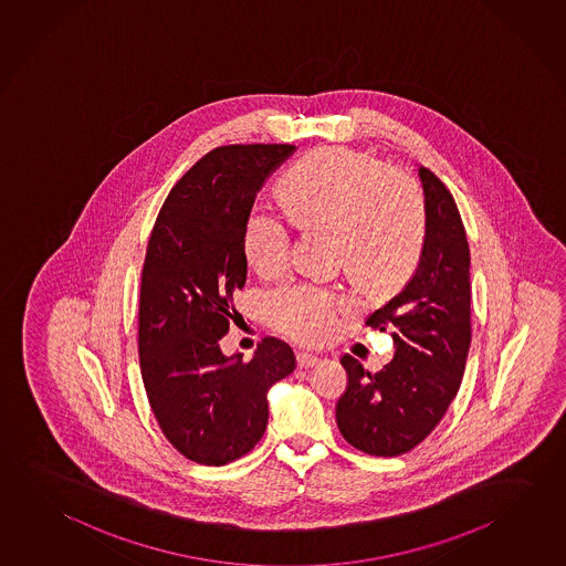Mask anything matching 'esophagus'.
<instances>
[{
    "label": "esophagus",
    "instance_id": "1",
    "mask_svg": "<svg viewBox=\"0 0 566 566\" xmlns=\"http://www.w3.org/2000/svg\"><path fill=\"white\" fill-rule=\"evenodd\" d=\"M317 361H319V357L314 356V354H306V352H300V354H296L297 367L316 366Z\"/></svg>",
    "mask_w": 566,
    "mask_h": 566
}]
</instances>
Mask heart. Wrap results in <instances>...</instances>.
Listing matches in <instances>:
<instances>
[{"mask_svg":"<svg viewBox=\"0 0 566 566\" xmlns=\"http://www.w3.org/2000/svg\"><path fill=\"white\" fill-rule=\"evenodd\" d=\"M282 200L300 227L334 230L337 264L359 286H391L416 266L426 237V205L406 172L354 150H322L287 172ZM242 247L252 269L276 276L290 260V222L270 205L254 207ZM346 306L339 287L286 282L262 296L260 310L282 336L322 342L334 334Z\"/></svg>","mask_w":566,"mask_h":566,"instance_id":"obj_1","label":"heart"}]
</instances>
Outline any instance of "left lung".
<instances>
[{
  "label": "left lung",
  "mask_w": 566,
  "mask_h": 566,
  "mask_svg": "<svg viewBox=\"0 0 566 566\" xmlns=\"http://www.w3.org/2000/svg\"><path fill=\"white\" fill-rule=\"evenodd\" d=\"M426 195V239L406 287L366 326L391 329L394 359L371 374L342 357L347 389L336 406L339 433L367 455L411 451L446 416L459 391L471 346L469 242L455 199L436 172L419 167Z\"/></svg>",
  "instance_id": "left-lung-1"
}]
</instances>
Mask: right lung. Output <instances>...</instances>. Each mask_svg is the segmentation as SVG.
Segmentation results:
<instances>
[{
  "instance_id": "add662e5",
  "label": "right lung",
  "mask_w": 566,
  "mask_h": 566,
  "mask_svg": "<svg viewBox=\"0 0 566 566\" xmlns=\"http://www.w3.org/2000/svg\"><path fill=\"white\" fill-rule=\"evenodd\" d=\"M296 145H224L172 187L150 232L140 276L139 364L149 406L170 446L200 465H227L254 449L269 423L270 386L294 354L264 337L250 361L222 356L219 339L242 317L244 224L259 190Z\"/></svg>"
}]
</instances>
